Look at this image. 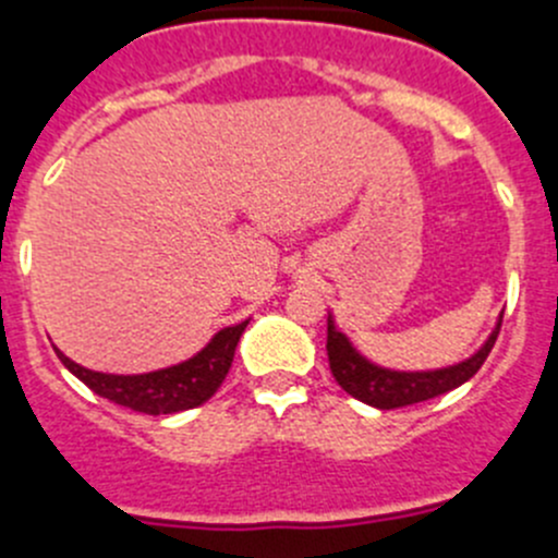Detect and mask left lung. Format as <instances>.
Segmentation results:
<instances>
[{
  "instance_id": "8db88e82",
  "label": "left lung",
  "mask_w": 558,
  "mask_h": 558,
  "mask_svg": "<svg viewBox=\"0 0 558 558\" xmlns=\"http://www.w3.org/2000/svg\"><path fill=\"white\" fill-rule=\"evenodd\" d=\"M501 318L490 338L485 340L483 349L472 354L469 360L458 362V365L439 367V371H389V367H378L367 362L360 351L351 345V340L335 327L332 316L327 318V356L329 371H332L335 381L351 395V398L362 400L376 409H400V405L423 403V400L439 398V395L450 392V389L461 387L463 381L474 376L488 360L490 349H494L496 338H499Z\"/></svg>"
}]
</instances>
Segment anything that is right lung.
Segmentation results:
<instances>
[{
    "label": "right lung",
    "mask_w": 558,
    "mask_h": 558,
    "mask_svg": "<svg viewBox=\"0 0 558 558\" xmlns=\"http://www.w3.org/2000/svg\"><path fill=\"white\" fill-rule=\"evenodd\" d=\"M245 327L247 322L220 329L191 360L163 367V371L138 373V376L89 371V367H81L78 362L64 356L59 349L57 356L92 392L108 398L111 403H119L133 411H144V414H177V411H187L207 403L218 392L231 362H234L236 343H240Z\"/></svg>",
    "instance_id": "1"
}]
</instances>
